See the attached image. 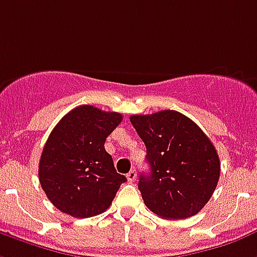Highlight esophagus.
I'll return each instance as SVG.
<instances>
[{
	"instance_id": "esophagus-1",
	"label": "esophagus",
	"mask_w": 257,
	"mask_h": 257,
	"mask_svg": "<svg viewBox=\"0 0 257 257\" xmlns=\"http://www.w3.org/2000/svg\"><path fill=\"white\" fill-rule=\"evenodd\" d=\"M136 177H138V173H136V170H131V172L126 174V178H128L129 182L136 181Z\"/></svg>"
}]
</instances>
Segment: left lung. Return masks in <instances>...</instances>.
<instances>
[{"label": "left lung", "mask_w": 257, "mask_h": 257, "mask_svg": "<svg viewBox=\"0 0 257 257\" xmlns=\"http://www.w3.org/2000/svg\"><path fill=\"white\" fill-rule=\"evenodd\" d=\"M129 119L147 148L150 173L139 178L144 204L165 219L197 214L219 180L220 162L214 144L192 119L174 110Z\"/></svg>", "instance_id": "1"}]
</instances>
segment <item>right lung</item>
Wrapping results in <instances>:
<instances>
[{
	"mask_svg": "<svg viewBox=\"0 0 257 257\" xmlns=\"http://www.w3.org/2000/svg\"><path fill=\"white\" fill-rule=\"evenodd\" d=\"M122 121L115 111L83 104L51 131L39 161V182L62 212L90 218L107 210L126 177L118 174L104 142Z\"/></svg>",
	"mask_w": 257,
	"mask_h": 257,
	"instance_id": "obj_1",
	"label": "right lung"
}]
</instances>
